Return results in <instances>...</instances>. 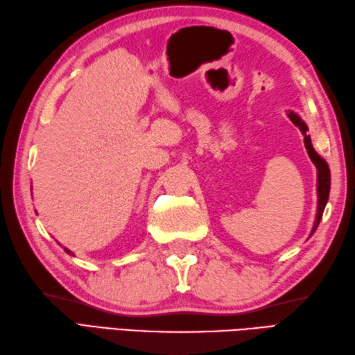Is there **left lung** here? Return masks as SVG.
Wrapping results in <instances>:
<instances>
[{
    "instance_id": "1",
    "label": "left lung",
    "mask_w": 355,
    "mask_h": 355,
    "mask_svg": "<svg viewBox=\"0 0 355 355\" xmlns=\"http://www.w3.org/2000/svg\"><path fill=\"white\" fill-rule=\"evenodd\" d=\"M289 119L294 122L295 127H299L300 132L305 136V147L308 155L311 157V161L314 162V165L317 167V194H319V204H317V218H315V223H314V228L311 231V234L314 233L319 227V223L322 220V216H323V209L327 207V202L329 198V187H331V173H329V167L328 164L323 161V159L315 153V150L313 147V144H311V137L308 133V127L305 125V122H303L297 114H294L293 112L288 114Z\"/></svg>"
}]
</instances>
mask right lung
Masks as SVG:
<instances>
[{"label":"right lung","mask_w":355,"mask_h":355,"mask_svg":"<svg viewBox=\"0 0 355 355\" xmlns=\"http://www.w3.org/2000/svg\"><path fill=\"white\" fill-rule=\"evenodd\" d=\"M64 250H66V251H67V252H70V251H69V250H67V248H64Z\"/></svg>","instance_id":"1"}]
</instances>
